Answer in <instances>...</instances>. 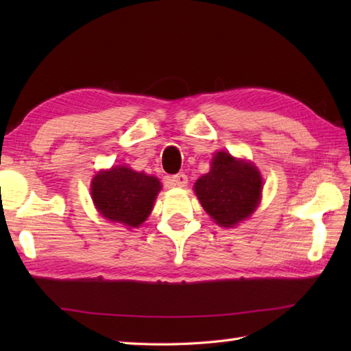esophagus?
<instances>
[{
	"label": "esophagus",
	"instance_id": "esophagus-1",
	"mask_svg": "<svg viewBox=\"0 0 351 351\" xmlns=\"http://www.w3.org/2000/svg\"><path fill=\"white\" fill-rule=\"evenodd\" d=\"M169 181H170L171 185H175V187H185V185H187V182H189V178H187V175H184V173H178V175L170 176Z\"/></svg>",
	"mask_w": 351,
	"mask_h": 351
}]
</instances>
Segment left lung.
<instances>
[{"label":"left lung","mask_w":351,"mask_h":351,"mask_svg":"<svg viewBox=\"0 0 351 351\" xmlns=\"http://www.w3.org/2000/svg\"><path fill=\"white\" fill-rule=\"evenodd\" d=\"M195 193L217 225L234 228L256 210L263 178L252 162L220 151L213 156L211 170L196 181Z\"/></svg>","instance_id":"left-lung-1"}]
</instances>
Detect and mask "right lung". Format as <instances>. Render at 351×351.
Here are the masks:
<instances>
[{
    "mask_svg": "<svg viewBox=\"0 0 351 351\" xmlns=\"http://www.w3.org/2000/svg\"><path fill=\"white\" fill-rule=\"evenodd\" d=\"M161 182L125 166L101 170L92 181V199L102 217L138 228L151 214Z\"/></svg>",
    "mask_w": 351,
    "mask_h": 351,
    "instance_id": "right-lung-1",
    "label": "right lung"
}]
</instances>
